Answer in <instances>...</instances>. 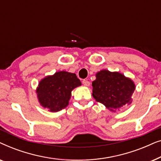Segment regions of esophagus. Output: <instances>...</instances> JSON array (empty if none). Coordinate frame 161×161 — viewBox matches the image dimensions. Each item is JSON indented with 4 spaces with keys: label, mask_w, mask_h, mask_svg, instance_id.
<instances>
[{
    "label": "esophagus",
    "mask_w": 161,
    "mask_h": 161,
    "mask_svg": "<svg viewBox=\"0 0 161 161\" xmlns=\"http://www.w3.org/2000/svg\"><path fill=\"white\" fill-rule=\"evenodd\" d=\"M82 83H83V85L86 86H89L90 85L89 81H88L87 80H83Z\"/></svg>",
    "instance_id": "esophagus-1"
}]
</instances>
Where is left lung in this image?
I'll return each instance as SVG.
<instances>
[{"label":"left lung","instance_id":"1","mask_svg":"<svg viewBox=\"0 0 161 161\" xmlns=\"http://www.w3.org/2000/svg\"><path fill=\"white\" fill-rule=\"evenodd\" d=\"M92 87V95L97 102L102 103L111 111L131 103L132 94L136 89L135 84L130 78L119 72L105 69L96 74Z\"/></svg>","mask_w":161,"mask_h":161}]
</instances>
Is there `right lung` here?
<instances>
[{
  "label": "right lung",
  "instance_id": "1",
  "mask_svg": "<svg viewBox=\"0 0 161 161\" xmlns=\"http://www.w3.org/2000/svg\"><path fill=\"white\" fill-rule=\"evenodd\" d=\"M81 85L75 73L65 71L47 76L39 83L36 93L39 102L44 108L57 112L66 108L71 97V92Z\"/></svg>",
  "mask_w": 161,
  "mask_h": 161
}]
</instances>
